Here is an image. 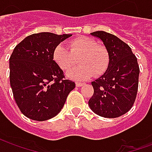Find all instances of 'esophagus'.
<instances>
[{
  "label": "esophagus",
  "mask_w": 152,
  "mask_h": 152,
  "mask_svg": "<svg viewBox=\"0 0 152 152\" xmlns=\"http://www.w3.org/2000/svg\"><path fill=\"white\" fill-rule=\"evenodd\" d=\"M84 84L83 83H80V82H76V86L77 87H80V86H82Z\"/></svg>",
  "instance_id": "esophagus-1"
}]
</instances>
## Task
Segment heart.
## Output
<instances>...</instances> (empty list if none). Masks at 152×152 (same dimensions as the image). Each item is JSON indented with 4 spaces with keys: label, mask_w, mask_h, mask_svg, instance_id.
I'll list each match as a JSON object with an SVG mask.
<instances>
[{
    "label": "heart",
    "mask_w": 152,
    "mask_h": 152,
    "mask_svg": "<svg viewBox=\"0 0 152 152\" xmlns=\"http://www.w3.org/2000/svg\"><path fill=\"white\" fill-rule=\"evenodd\" d=\"M68 49L62 44L53 49L52 58L60 69L66 72L72 67L79 58V66L67 73V76L75 80H86L102 76L110 65V53L102 45L88 37H80L70 40Z\"/></svg>",
    "instance_id": "b5f03b06"
}]
</instances>
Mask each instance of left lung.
Returning a JSON list of instances; mask_svg holds the SVG:
<instances>
[{
  "instance_id": "left-lung-1",
  "label": "left lung",
  "mask_w": 152,
  "mask_h": 152,
  "mask_svg": "<svg viewBox=\"0 0 152 152\" xmlns=\"http://www.w3.org/2000/svg\"><path fill=\"white\" fill-rule=\"evenodd\" d=\"M101 39L110 53L108 70L92 81L94 94L89 101L93 112L106 118L119 117L134 105L137 88L139 66L131 48L114 35L103 31L91 33Z\"/></svg>"
}]
</instances>
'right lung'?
<instances>
[{"label":"right lung","instance_id":"obj_1","mask_svg":"<svg viewBox=\"0 0 152 152\" xmlns=\"http://www.w3.org/2000/svg\"><path fill=\"white\" fill-rule=\"evenodd\" d=\"M72 34L40 32L30 35L15 46L10 58V81L18 108L25 116L44 121L63 108L75 82L65 80L53 62V49Z\"/></svg>","mask_w":152,"mask_h":152}]
</instances>
